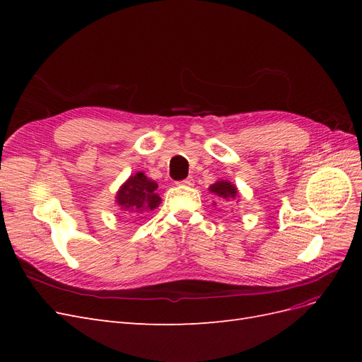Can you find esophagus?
Here are the masks:
<instances>
[{
  "mask_svg": "<svg viewBox=\"0 0 362 362\" xmlns=\"http://www.w3.org/2000/svg\"><path fill=\"white\" fill-rule=\"evenodd\" d=\"M178 184H180V185H187V187H192V185L194 184V180H193L192 177H189V178H185V180L180 181Z\"/></svg>",
  "mask_w": 362,
  "mask_h": 362,
  "instance_id": "34e87169",
  "label": "esophagus"
}]
</instances>
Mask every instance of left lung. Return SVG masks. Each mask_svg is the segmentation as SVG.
<instances>
[{
	"instance_id": "8db88e82",
	"label": "left lung",
	"mask_w": 362,
	"mask_h": 362,
	"mask_svg": "<svg viewBox=\"0 0 362 362\" xmlns=\"http://www.w3.org/2000/svg\"><path fill=\"white\" fill-rule=\"evenodd\" d=\"M210 192L217 194L218 198H223L226 201H231V199H235L238 196V190L235 185L233 182H229L226 180L223 181H217L214 182L213 185H210Z\"/></svg>"
}]
</instances>
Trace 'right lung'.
Segmentation results:
<instances>
[{"mask_svg": "<svg viewBox=\"0 0 362 362\" xmlns=\"http://www.w3.org/2000/svg\"><path fill=\"white\" fill-rule=\"evenodd\" d=\"M158 184L149 180L144 172L131 175L116 194V204L128 213L152 211L161 202L157 194Z\"/></svg>", "mask_w": 362, "mask_h": 362, "instance_id": "1", "label": "right lung"}]
</instances>
